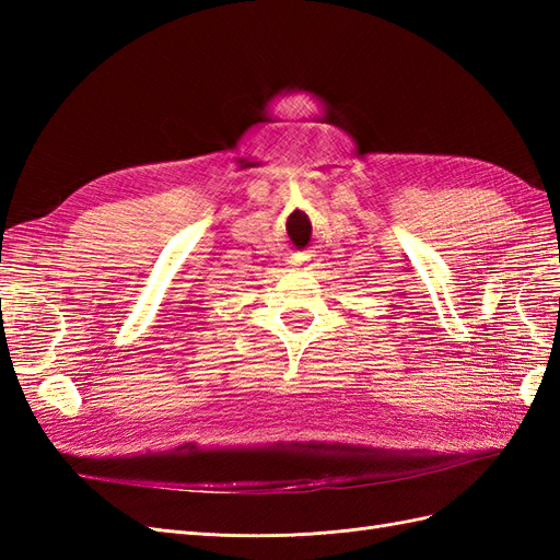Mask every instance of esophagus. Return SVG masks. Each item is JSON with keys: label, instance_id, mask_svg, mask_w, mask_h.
Returning a JSON list of instances; mask_svg holds the SVG:
<instances>
[{"label": "esophagus", "instance_id": "obj_1", "mask_svg": "<svg viewBox=\"0 0 560 560\" xmlns=\"http://www.w3.org/2000/svg\"><path fill=\"white\" fill-rule=\"evenodd\" d=\"M306 259H308V257H299V264H301V261H306Z\"/></svg>", "mask_w": 560, "mask_h": 560}]
</instances>
